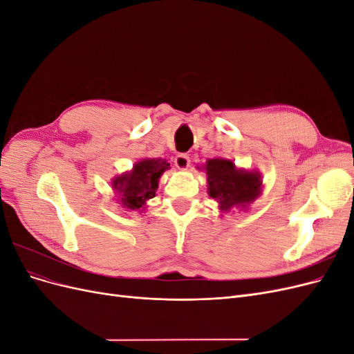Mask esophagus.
Here are the masks:
<instances>
[{
  "label": "esophagus",
  "instance_id": "esophagus-1",
  "mask_svg": "<svg viewBox=\"0 0 354 354\" xmlns=\"http://www.w3.org/2000/svg\"><path fill=\"white\" fill-rule=\"evenodd\" d=\"M174 164L178 169H186L190 165V158L186 153H178L174 159Z\"/></svg>",
  "mask_w": 354,
  "mask_h": 354
}]
</instances>
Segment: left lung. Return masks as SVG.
Returning <instances> with one entry per match:
<instances>
[{"mask_svg":"<svg viewBox=\"0 0 354 354\" xmlns=\"http://www.w3.org/2000/svg\"><path fill=\"white\" fill-rule=\"evenodd\" d=\"M205 169L209 196L220 203V209L243 207L260 195V176L236 169L229 159H208Z\"/></svg>","mask_w":354,"mask_h":354,"instance_id":"left-lung-1","label":"left lung"}]
</instances>
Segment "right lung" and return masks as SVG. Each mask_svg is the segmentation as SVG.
<instances>
[{"instance_id":"right-lung-1","label":"right lung","mask_w":354,"mask_h":354,"mask_svg":"<svg viewBox=\"0 0 354 354\" xmlns=\"http://www.w3.org/2000/svg\"><path fill=\"white\" fill-rule=\"evenodd\" d=\"M169 164L160 159H143L137 162L131 173L116 177L113 189L120 194V201L128 209H145L146 201L152 199L158 189V180Z\"/></svg>"}]
</instances>
